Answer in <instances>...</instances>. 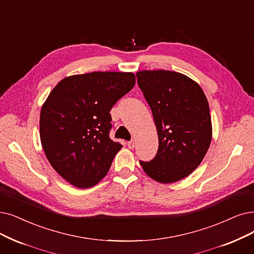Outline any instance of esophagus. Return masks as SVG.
I'll use <instances>...</instances> for the list:
<instances>
[{
    "instance_id": "obj_1",
    "label": "esophagus",
    "mask_w": 254,
    "mask_h": 254,
    "mask_svg": "<svg viewBox=\"0 0 254 254\" xmlns=\"http://www.w3.org/2000/svg\"><path fill=\"white\" fill-rule=\"evenodd\" d=\"M134 145H135L134 140H130V141H128V143H127V146H128L129 149H133V148H134Z\"/></svg>"
}]
</instances>
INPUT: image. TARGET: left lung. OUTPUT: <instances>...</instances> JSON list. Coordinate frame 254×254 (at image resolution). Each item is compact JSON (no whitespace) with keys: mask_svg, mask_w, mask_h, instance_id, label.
I'll list each match as a JSON object with an SVG mask.
<instances>
[{"mask_svg":"<svg viewBox=\"0 0 254 254\" xmlns=\"http://www.w3.org/2000/svg\"><path fill=\"white\" fill-rule=\"evenodd\" d=\"M137 84L152 110L158 150L140 161L145 173L160 184L188 177L203 160L211 141L207 99L200 85L172 70H139Z\"/></svg>","mask_w":254,"mask_h":254,"instance_id":"1","label":"left lung"}]
</instances>
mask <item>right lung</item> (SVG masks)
<instances>
[{"mask_svg":"<svg viewBox=\"0 0 254 254\" xmlns=\"http://www.w3.org/2000/svg\"><path fill=\"white\" fill-rule=\"evenodd\" d=\"M135 84L133 73L93 72L59 81L42 106L40 141L53 169L79 189L96 186L123 147L109 138L110 109Z\"/></svg>","mask_w":254,"mask_h":254,"instance_id":"add662e5","label":"right lung"}]
</instances>
